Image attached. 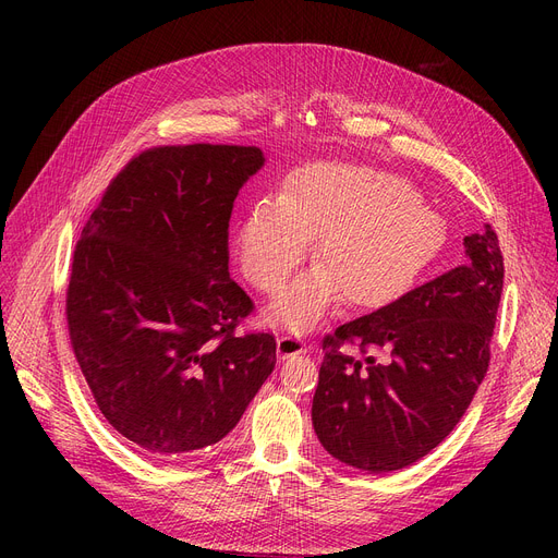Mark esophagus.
<instances>
[{
  "instance_id": "1",
  "label": "esophagus",
  "mask_w": 558,
  "mask_h": 558,
  "mask_svg": "<svg viewBox=\"0 0 558 558\" xmlns=\"http://www.w3.org/2000/svg\"><path fill=\"white\" fill-rule=\"evenodd\" d=\"M276 345H278V357H280V360H287V357H294V355L307 353V345H305L299 337H278Z\"/></svg>"
}]
</instances>
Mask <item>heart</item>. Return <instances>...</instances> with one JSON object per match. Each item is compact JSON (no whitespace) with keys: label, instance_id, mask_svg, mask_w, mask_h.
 I'll return each instance as SVG.
<instances>
[{"label":"heart","instance_id":"1","mask_svg":"<svg viewBox=\"0 0 558 558\" xmlns=\"http://www.w3.org/2000/svg\"><path fill=\"white\" fill-rule=\"evenodd\" d=\"M316 269L291 282L269 318L310 332L341 301L385 310L412 291L444 253L446 219L398 175L320 162L296 171L278 201L253 203L234 228V257L262 294H276L316 242Z\"/></svg>","mask_w":558,"mask_h":558}]
</instances>
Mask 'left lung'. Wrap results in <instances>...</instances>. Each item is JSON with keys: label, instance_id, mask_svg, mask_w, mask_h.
I'll use <instances>...</instances> for the list:
<instances>
[{"label": "left lung", "instance_id": "obj_1", "mask_svg": "<svg viewBox=\"0 0 558 558\" xmlns=\"http://www.w3.org/2000/svg\"><path fill=\"white\" fill-rule=\"evenodd\" d=\"M463 246V267L324 339L312 423L341 463L400 471L432 452L465 414L488 371L505 262L488 223ZM371 352L390 360L379 365Z\"/></svg>", "mask_w": 558, "mask_h": 558}]
</instances>
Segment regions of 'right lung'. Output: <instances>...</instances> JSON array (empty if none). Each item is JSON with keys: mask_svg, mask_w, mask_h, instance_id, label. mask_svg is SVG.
Segmentation results:
<instances>
[{"mask_svg": "<svg viewBox=\"0 0 558 558\" xmlns=\"http://www.w3.org/2000/svg\"><path fill=\"white\" fill-rule=\"evenodd\" d=\"M257 146H158L83 226L68 287L76 362L106 421L146 454L219 444L276 366V339L234 335L253 310L228 274V221Z\"/></svg>", "mask_w": 558, "mask_h": 558, "instance_id": "1", "label": "right lung"}]
</instances>
